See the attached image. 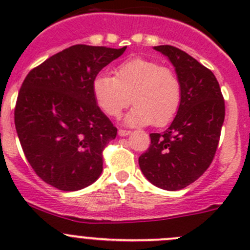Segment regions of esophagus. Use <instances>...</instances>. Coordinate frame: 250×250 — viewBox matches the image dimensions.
Instances as JSON below:
<instances>
[{
	"label": "esophagus",
	"mask_w": 250,
	"mask_h": 250,
	"mask_svg": "<svg viewBox=\"0 0 250 250\" xmlns=\"http://www.w3.org/2000/svg\"><path fill=\"white\" fill-rule=\"evenodd\" d=\"M130 130H125V129H118V135L120 137H127V135L130 134Z\"/></svg>",
	"instance_id": "34e87169"
}]
</instances>
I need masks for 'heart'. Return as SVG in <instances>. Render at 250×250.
<instances>
[{"label": "heart", "instance_id": "obj_1", "mask_svg": "<svg viewBox=\"0 0 250 250\" xmlns=\"http://www.w3.org/2000/svg\"><path fill=\"white\" fill-rule=\"evenodd\" d=\"M93 93L100 109L111 117L120 116L132 102L135 105L125 116L127 125L152 123L162 127L175 117L183 90L172 69L152 60L135 58L118 65L115 77L98 75L93 81Z\"/></svg>", "mask_w": 250, "mask_h": 250}]
</instances>
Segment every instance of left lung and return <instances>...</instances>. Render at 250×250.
Returning a JSON list of instances; mask_svg holds the SVG:
<instances>
[{"instance_id": "1", "label": "left lung", "mask_w": 250, "mask_h": 250, "mask_svg": "<svg viewBox=\"0 0 250 250\" xmlns=\"http://www.w3.org/2000/svg\"><path fill=\"white\" fill-rule=\"evenodd\" d=\"M168 57L181 82V103L172 125L151 133V145L139 157L144 175L157 188L176 191L208 169L218 148L225 102L213 72L173 46H157Z\"/></svg>"}]
</instances>
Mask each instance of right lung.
Returning <instances> with one entry per match:
<instances>
[{
    "mask_svg": "<svg viewBox=\"0 0 250 250\" xmlns=\"http://www.w3.org/2000/svg\"><path fill=\"white\" fill-rule=\"evenodd\" d=\"M125 48L75 44L22 82L14 109L18 137L35 173L58 190L87 188L103 172V150L117 128L97 105L93 81Z\"/></svg>",
    "mask_w": 250,
    "mask_h": 250,
    "instance_id": "right-lung-1",
    "label": "right lung"
}]
</instances>
